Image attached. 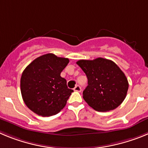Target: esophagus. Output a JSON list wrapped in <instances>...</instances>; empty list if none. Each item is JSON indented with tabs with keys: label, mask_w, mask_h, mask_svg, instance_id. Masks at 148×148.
I'll return each mask as SVG.
<instances>
[{
	"label": "esophagus",
	"mask_w": 148,
	"mask_h": 148,
	"mask_svg": "<svg viewBox=\"0 0 148 148\" xmlns=\"http://www.w3.org/2000/svg\"><path fill=\"white\" fill-rule=\"evenodd\" d=\"M73 90H75V91H76V92H81V91H82V87H81L79 85H76L75 87H74Z\"/></svg>",
	"instance_id": "34e87169"
}]
</instances>
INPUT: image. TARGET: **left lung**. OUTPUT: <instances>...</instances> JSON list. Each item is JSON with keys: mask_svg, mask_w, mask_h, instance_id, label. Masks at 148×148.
Returning a JSON list of instances; mask_svg holds the SVG:
<instances>
[{"mask_svg": "<svg viewBox=\"0 0 148 148\" xmlns=\"http://www.w3.org/2000/svg\"><path fill=\"white\" fill-rule=\"evenodd\" d=\"M77 64L88 79V85L83 91V98L96 111L106 112L118 108L127 92V79L116 63L98 58L79 60Z\"/></svg>", "mask_w": 148, "mask_h": 148, "instance_id": "8db88e82", "label": "left lung"}]
</instances>
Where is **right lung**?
<instances>
[{"label": "right lung", "mask_w": 148, "mask_h": 148, "mask_svg": "<svg viewBox=\"0 0 148 148\" xmlns=\"http://www.w3.org/2000/svg\"><path fill=\"white\" fill-rule=\"evenodd\" d=\"M68 63V58L48 53L25 68L21 78V92L29 109L39 116H50L64 108L73 92L61 76Z\"/></svg>", "instance_id": "add662e5"}]
</instances>
